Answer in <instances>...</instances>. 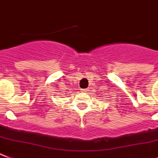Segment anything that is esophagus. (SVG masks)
<instances>
[{"label": "esophagus", "instance_id": "34e87169", "mask_svg": "<svg viewBox=\"0 0 158 158\" xmlns=\"http://www.w3.org/2000/svg\"><path fill=\"white\" fill-rule=\"evenodd\" d=\"M81 91H83V92H86V91H87V89H82V90H81Z\"/></svg>", "mask_w": 158, "mask_h": 158}]
</instances>
